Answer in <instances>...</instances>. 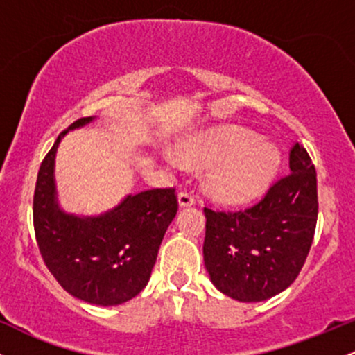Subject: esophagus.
I'll use <instances>...</instances> for the list:
<instances>
[{"label": "esophagus", "mask_w": 355, "mask_h": 355, "mask_svg": "<svg viewBox=\"0 0 355 355\" xmlns=\"http://www.w3.org/2000/svg\"><path fill=\"white\" fill-rule=\"evenodd\" d=\"M177 198H178V207H180V209H185V207H191L195 203L193 195L189 193V191H180Z\"/></svg>", "instance_id": "esophagus-1"}]
</instances>
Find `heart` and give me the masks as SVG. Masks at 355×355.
I'll return each mask as SVG.
<instances>
[{"instance_id": "obj_1", "label": "heart", "mask_w": 355, "mask_h": 355, "mask_svg": "<svg viewBox=\"0 0 355 355\" xmlns=\"http://www.w3.org/2000/svg\"><path fill=\"white\" fill-rule=\"evenodd\" d=\"M177 155L182 164L209 168L207 190L229 205L247 203L263 193L280 166L279 148L243 128L190 135L178 141Z\"/></svg>"}]
</instances>
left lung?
I'll use <instances>...</instances> for the list:
<instances>
[{
	"label": "left lung",
	"instance_id": "obj_1",
	"mask_svg": "<svg viewBox=\"0 0 355 355\" xmlns=\"http://www.w3.org/2000/svg\"><path fill=\"white\" fill-rule=\"evenodd\" d=\"M291 173L242 211H205L203 262L211 284L239 302H262L299 275L315 232L317 175L302 145L288 152Z\"/></svg>",
	"mask_w": 355,
	"mask_h": 355
}]
</instances>
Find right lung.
Listing matches in <instances>:
<instances>
[{
  "instance_id": "1",
  "label": "right lung",
  "mask_w": 355,
  "mask_h": 355,
  "mask_svg": "<svg viewBox=\"0 0 355 355\" xmlns=\"http://www.w3.org/2000/svg\"><path fill=\"white\" fill-rule=\"evenodd\" d=\"M93 120L75 121L44 157L36 180L33 220L44 263L61 287L83 302L110 307L128 302L148 284L178 205L173 189H153L128 193L98 215L64 210L56 190V152L68 132Z\"/></svg>"
}]
</instances>
